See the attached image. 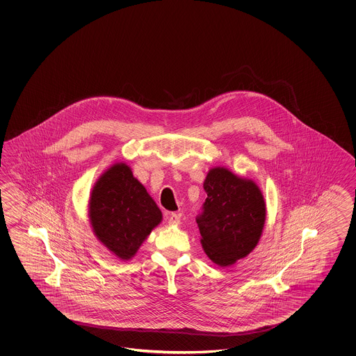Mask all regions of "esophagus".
Instances as JSON below:
<instances>
[{"label":"esophagus","mask_w":356,"mask_h":356,"mask_svg":"<svg viewBox=\"0 0 356 356\" xmlns=\"http://www.w3.org/2000/svg\"><path fill=\"white\" fill-rule=\"evenodd\" d=\"M181 216L179 213H168V224L170 225H179Z\"/></svg>","instance_id":"obj_1"}]
</instances>
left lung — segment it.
<instances>
[{
  "instance_id": "1",
  "label": "left lung",
  "mask_w": 356,
  "mask_h": 356,
  "mask_svg": "<svg viewBox=\"0 0 356 356\" xmlns=\"http://www.w3.org/2000/svg\"><path fill=\"white\" fill-rule=\"evenodd\" d=\"M207 198L197 224L202 247L221 268L250 254L260 241L266 206L259 186L224 167L209 170L203 184Z\"/></svg>"
}]
</instances>
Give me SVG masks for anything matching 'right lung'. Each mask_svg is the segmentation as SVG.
Wrapping results in <instances>:
<instances>
[{
    "instance_id": "obj_1",
    "label": "right lung",
    "mask_w": 356,
    "mask_h": 356,
    "mask_svg": "<svg viewBox=\"0 0 356 356\" xmlns=\"http://www.w3.org/2000/svg\"><path fill=\"white\" fill-rule=\"evenodd\" d=\"M96 238L121 260H130L162 221V212L126 163H115L96 181L88 203Z\"/></svg>"
}]
</instances>
